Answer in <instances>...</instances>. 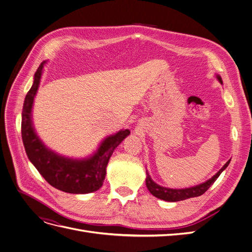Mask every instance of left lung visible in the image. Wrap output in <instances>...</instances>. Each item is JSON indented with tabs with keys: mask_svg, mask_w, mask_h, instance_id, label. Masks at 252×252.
<instances>
[{
	"mask_svg": "<svg viewBox=\"0 0 252 252\" xmlns=\"http://www.w3.org/2000/svg\"><path fill=\"white\" fill-rule=\"evenodd\" d=\"M216 78L222 84V79L220 75H216ZM229 161H231V159H228L224 163V166L209 180H207L206 182L201 183L199 185H195V187H191V188H188V189H168V188L160 187V185H158V183H156L151 179L149 173L146 171V175H147L146 180H145L146 187H147L148 190L150 191V193L155 195L156 198L163 200V201H167V202H178V201H183L187 199L194 198V196H200L205 191H207V189L211 187V185L215 182V180L220 177V175L222 173V171L225 170L226 167L228 166Z\"/></svg>",
	"mask_w": 252,
	"mask_h": 252,
	"instance_id": "1",
	"label": "left lung"
}]
</instances>
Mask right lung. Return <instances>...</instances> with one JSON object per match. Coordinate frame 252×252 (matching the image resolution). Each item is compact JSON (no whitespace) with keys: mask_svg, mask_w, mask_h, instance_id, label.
Returning <instances> with one entry per match:
<instances>
[{"mask_svg":"<svg viewBox=\"0 0 252 252\" xmlns=\"http://www.w3.org/2000/svg\"><path fill=\"white\" fill-rule=\"evenodd\" d=\"M45 63L46 62H42L34 75V82L26 95L21 113V137L27 156L51 187L76 194L94 192L103 185L108 161L114 149L130 132L129 129H120L108 136L93 156L82 159L65 158L47 148L36 134L32 120V104Z\"/></svg>","mask_w":252,"mask_h":252,"instance_id":"add662e5","label":"right lung"}]
</instances>
